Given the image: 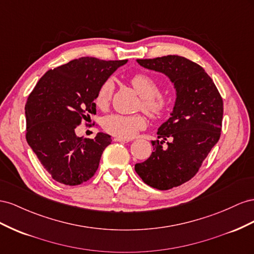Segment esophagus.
I'll list each match as a JSON object with an SVG mask.
<instances>
[{"label": "esophagus", "mask_w": 254, "mask_h": 254, "mask_svg": "<svg viewBox=\"0 0 254 254\" xmlns=\"http://www.w3.org/2000/svg\"><path fill=\"white\" fill-rule=\"evenodd\" d=\"M114 141H119V142H128V141H131V139H129V138H122V137H115V138H114Z\"/></svg>", "instance_id": "esophagus-1"}]
</instances>
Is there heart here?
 <instances>
[{"label":"heart","instance_id":"obj_1","mask_svg":"<svg viewBox=\"0 0 254 254\" xmlns=\"http://www.w3.org/2000/svg\"><path fill=\"white\" fill-rule=\"evenodd\" d=\"M131 84L137 93L141 97V106L153 119L167 117L175 106V100L170 97L157 96L159 85L154 77L146 73H137L131 77ZM114 84L107 79L99 87L95 97L96 105L104 110L110 104L113 95ZM147 126V120L142 115H108L102 121L104 131L122 138H131L139 129Z\"/></svg>","mask_w":254,"mask_h":254}]
</instances>
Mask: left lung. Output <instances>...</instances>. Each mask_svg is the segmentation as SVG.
I'll list each match as a JSON object with an SVG mask.
<instances>
[{
    "instance_id": "1",
    "label": "left lung",
    "mask_w": 254,
    "mask_h": 254,
    "mask_svg": "<svg viewBox=\"0 0 254 254\" xmlns=\"http://www.w3.org/2000/svg\"><path fill=\"white\" fill-rule=\"evenodd\" d=\"M137 63L167 75L177 91L171 117L158 127V139L151 141L153 152L147 161L135 165L144 183L167 190L193 178L218 142L222 98L204 69L185 57L167 55Z\"/></svg>"
}]
</instances>
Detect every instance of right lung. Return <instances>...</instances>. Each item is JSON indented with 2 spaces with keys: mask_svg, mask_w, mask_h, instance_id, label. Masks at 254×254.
<instances>
[{
  "mask_svg": "<svg viewBox=\"0 0 254 254\" xmlns=\"http://www.w3.org/2000/svg\"><path fill=\"white\" fill-rule=\"evenodd\" d=\"M127 62L81 57L46 72L28 96L26 141L56 182L79 185L96 173L111 136L83 138L75 127L96 114L99 87Z\"/></svg>",
  "mask_w": 254,
  "mask_h": 254,
  "instance_id": "right-lung-1",
  "label": "right lung"
}]
</instances>
